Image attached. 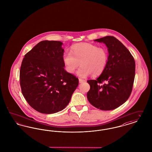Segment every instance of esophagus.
Here are the masks:
<instances>
[{
  "mask_svg": "<svg viewBox=\"0 0 152 152\" xmlns=\"http://www.w3.org/2000/svg\"><path fill=\"white\" fill-rule=\"evenodd\" d=\"M79 81L80 83H81L84 82L86 80H85L82 79H79Z\"/></svg>",
  "mask_w": 152,
  "mask_h": 152,
  "instance_id": "1",
  "label": "esophagus"
}]
</instances>
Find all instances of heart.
Segmentation results:
<instances>
[{"label":"heart","mask_w":152,"mask_h":152,"mask_svg":"<svg viewBox=\"0 0 152 152\" xmlns=\"http://www.w3.org/2000/svg\"><path fill=\"white\" fill-rule=\"evenodd\" d=\"M66 70L73 73L79 67L78 75L85 77L101 75L106 68L108 61V52L106 48L99 47L92 44L81 43L72 45L70 52L66 51L63 55Z\"/></svg>","instance_id":"1"}]
</instances>
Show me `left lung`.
Listing matches in <instances>:
<instances>
[{
  "label": "left lung",
  "mask_w": 152,
  "mask_h": 152,
  "mask_svg": "<svg viewBox=\"0 0 152 152\" xmlns=\"http://www.w3.org/2000/svg\"><path fill=\"white\" fill-rule=\"evenodd\" d=\"M94 41L108 48L106 68L96 80H89L87 99L94 107L102 110L118 108L129 97L135 77V61L129 51L116 37L107 36ZM104 82L106 83L103 84Z\"/></svg>",
  "instance_id": "obj_1"
}]
</instances>
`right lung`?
Masks as SVG:
<instances>
[{
    "label": "right lung",
    "mask_w": 152,
    "mask_h": 152,
    "mask_svg": "<svg viewBox=\"0 0 152 152\" xmlns=\"http://www.w3.org/2000/svg\"><path fill=\"white\" fill-rule=\"evenodd\" d=\"M59 41L39 42L23 58L20 70L22 94L36 111L52 114L65 108L79 79L64 69Z\"/></svg>",
    "instance_id": "right-lung-1"
}]
</instances>
